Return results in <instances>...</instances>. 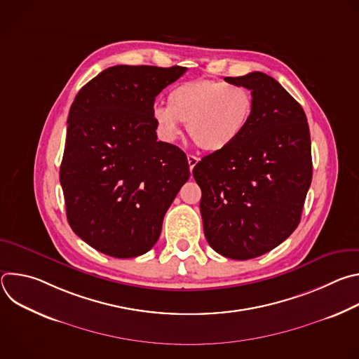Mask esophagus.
Listing matches in <instances>:
<instances>
[{"mask_svg": "<svg viewBox=\"0 0 359 359\" xmlns=\"http://www.w3.org/2000/svg\"><path fill=\"white\" fill-rule=\"evenodd\" d=\"M187 162H189V168H190V170H193L194 169V166L197 165V162H198V158H196L194 155H187Z\"/></svg>", "mask_w": 359, "mask_h": 359, "instance_id": "esophagus-1", "label": "esophagus"}]
</instances>
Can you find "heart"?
Wrapping results in <instances>:
<instances>
[{
  "instance_id": "b5f03b06",
  "label": "heart",
  "mask_w": 359,
  "mask_h": 359,
  "mask_svg": "<svg viewBox=\"0 0 359 359\" xmlns=\"http://www.w3.org/2000/svg\"><path fill=\"white\" fill-rule=\"evenodd\" d=\"M254 109L248 88L222 81L183 82L168 93V107L153 109V121L162 139L175 140L180 122L194 143L206 151L230 147L247 128Z\"/></svg>"
}]
</instances>
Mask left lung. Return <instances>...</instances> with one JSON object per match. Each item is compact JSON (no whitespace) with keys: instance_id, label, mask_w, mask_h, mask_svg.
<instances>
[{"instance_id":"8db88e82","label":"left lung","mask_w":359,"mask_h":359,"mask_svg":"<svg viewBox=\"0 0 359 359\" xmlns=\"http://www.w3.org/2000/svg\"><path fill=\"white\" fill-rule=\"evenodd\" d=\"M224 81L251 90L252 115L240 137L204 156L193 176L210 247L250 260L297 229L313 179L311 139L304 109L274 78L251 72Z\"/></svg>"}]
</instances>
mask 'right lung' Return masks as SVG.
I'll use <instances>...</instances> for the list:
<instances>
[{"label": "right lung", "instance_id": "obj_1", "mask_svg": "<svg viewBox=\"0 0 359 359\" xmlns=\"http://www.w3.org/2000/svg\"><path fill=\"white\" fill-rule=\"evenodd\" d=\"M184 67L116 65L75 96L60 180L74 233L116 259L156 244L163 217L190 177L184 151L158 142L155 97Z\"/></svg>", "mask_w": 359, "mask_h": 359}]
</instances>
